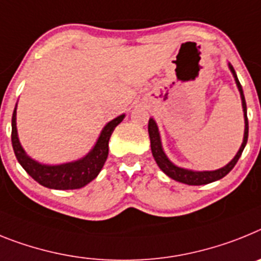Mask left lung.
<instances>
[{"mask_svg": "<svg viewBox=\"0 0 261 261\" xmlns=\"http://www.w3.org/2000/svg\"><path fill=\"white\" fill-rule=\"evenodd\" d=\"M231 73L234 76L235 83H237V87L240 92V98H242V106H243V113H244V137H243V143L240 146L239 151L235 155V158L228 163L227 165H225L223 168H219L217 171H203V172H197V171H190V169L180 168L177 165H174L173 163L167 158V155L163 151L162 147V140H160V134H159V128L156 122L153 121L152 118H149L148 121V134H149V140H151V151H152V156L155 159L156 164L159 165V168L162 169L167 176H169L173 180L178 181V182H182V184L188 185H205L210 184L213 181L221 180L222 177H225L226 174L234 168L235 164L239 160L240 155L243 152L244 147L247 144V139H248V119H247V105L246 99H244L243 89H242V85H240L239 80H238V76L235 73L232 65L228 64Z\"/></svg>", "mask_w": 261, "mask_h": 261, "instance_id": "left-lung-1", "label": "left lung"}]
</instances>
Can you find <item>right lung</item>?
Listing matches in <instances>:
<instances>
[{
  "label": "right lung",
  "mask_w": 261,
  "mask_h": 261,
  "mask_svg": "<svg viewBox=\"0 0 261 261\" xmlns=\"http://www.w3.org/2000/svg\"><path fill=\"white\" fill-rule=\"evenodd\" d=\"M15 117H17V106L11 118V144L18 163L36 182H39L43 187L49 189L68 190L80 189L98 176L109 155V139L112 137L114 128L123 121L124 114L114 118L106 124L99 134L97 143L87 156L76 162L60 165L40 164L26 155L18 139Z\"/></svg>",
  "instance_id": "obj_1"
}]
</instances>
